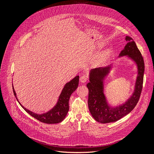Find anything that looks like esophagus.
<instances>
[{
  "instance_id": "34e87169",
  "label": "esophagus",
  "mask_w": 154,
  "mask_h": 154,
  "mask_svg": "<svg viewBox=\"0 0 154 154\" xmlns=\"http://www.w3.org/2000/svg\"><path fill=\"white\" fill-rule=\"evenodd\" d=\"M88 80V77L85 75H83L80 77V81L82 83H85Z\"/></svg>"
}]
</instances>
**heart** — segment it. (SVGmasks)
<instances>
[{
  "mask_svg": "<svg viewBox=\"0 0 154 154\" xmlns=\"http://www.w3.org/2000/svg\"><path fill=\"white\" fill-rule=\"evenodd\" d=\"M109 55V53L108 52H105V53H103V54L101 55V57L102 59H106L108 58Z\"/></svg>",
  "mask_w": 154,
  "mask_h": 154,
  "instance_id": "obj_1",
  "label": "heart"
}]
</instances>
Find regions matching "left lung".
Masks as SVG:
<instances>
[{"mask_svg":"<svg viewBox=\"0 0 154 154\" xmlns=\"http://www.w3.org/2000/svg\"><path fill=\"white\" fill-rule=\"evenodd\" d=\"M128 42L120 53V56L128 55L133 59L138 66V77L134 92L126 103L116 108H110L103 94V80L109 72L111 66L98 68L91 71L89 82L87 84L89 89L88 107L93 118L101 123L116 122L131 112L137 105L143 89L144 63L143 56L133 39L126 36Z\"/></svg>","mask_w":154,"mask_h":154,"instance_id":"obj_1","label":"left lung"}]
</instances>
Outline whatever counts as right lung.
I'll return each mask as SVG.
<instances>
[{
  "instance_id": "right-lung-1",
  "label": "right lung",
  "mask_w": 154,
  "mask_h": 154,
  "mask_svg": "<svg viewBox=\"0 0 154 154\" xmlns=\"http://www.w3.org/2000/svg\"><path fill=\"white\" fill-rule=\"evenodd\" d=\"M79 76L77 75L69 82L67 83L60 94L57 105L49 112L40 115L35 114L22 106L17 98L16 94L13 86V89L14 95H15L19 104L30 116L42 123L46 124H55L62 122L66 116L69 111V100L70 96L72 93L74 92L77 88L79 85Z\"/></svg>"
}]
</instances>
